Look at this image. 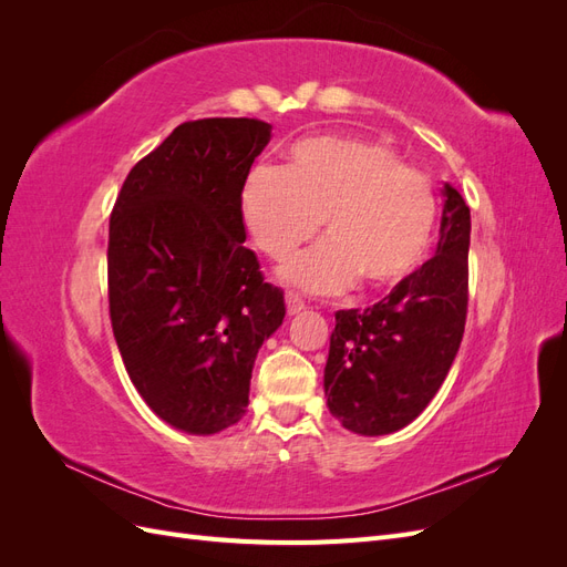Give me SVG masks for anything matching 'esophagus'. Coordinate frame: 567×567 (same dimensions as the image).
<instances>
[{
  "instance_id": "esophagus-1",
  "label": "esophagus",
  "mask_w": 567,
  "mask_h": 567,
  "mask_svg": "<svg viewBox=\"0 0 567 567\" xmlns=\"http://www.w3.org/2000/svg\"><path fill=\"white\" fill-rule=\"evenodd\" d=\"M286 310L290 317L300 315L305 310V300L298 293H293V290H286Z\"/></svg>"
}]
</instances>
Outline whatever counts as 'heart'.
I'll use <instances>...</instances> for the list:
<instances>
[{
    "label": "heart",
    "instance_id": "obj_1",
    "mask_svg": "<svg viewBox=\"0 0 567 567\" xmlns=\"http://www.w3.org/2000/svg\"><path fill=\"white\" fill-rule=\"evenodd\" d=\"M252 244L286 257L279 277L310 293H340L359 281L379 293L404 281L433 244L437 200L431 182L383 144L321 134L290 146L286 169L252 167L241 188ZM324 221L321 223L320 219Z\"/></svg>",
    "mask_w": 567,
    "mask_h": 567
}]
</instances>
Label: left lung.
Masks as SVG:
<instances>
[{
  "label": "left lung",
  "instance_id": "left-lung-1",
  "mask_svg": "<svg viewBox=\"0 0 567 567\" xmlns=\"http://www.w3.org/2000/svg\"><path fill=\"white\" fill-rule=\"evenodd\" d=\"M435 255L381 302L336 312L323 392L342 427L367 437L402 431L435 398L458 352L468 305L471 210L442 188Z\"/></svg>",
  "mask_w": 567,
  "mask_h": 567
}]
</instances>
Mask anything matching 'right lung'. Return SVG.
Segmentation results:
<instances>
[{
    "label": "right lung",
    "mask_w": 567,
    "mask_h": 567,
    "mask_svg": "<svg viewBox=\"0 0 567 567\" xmlns=\"http://www.w3.org/2000/svg\"><path fill=\"white\" fill-rule=\"evenodd\" d=\"M269 140L262 120L184 123L130 169L111 215L120 357L153 414L188 435L241 421L257 350L286 317L244 246L241 188Z\"/></svg>",
    "instance_id": "1"
}]
</instances>
